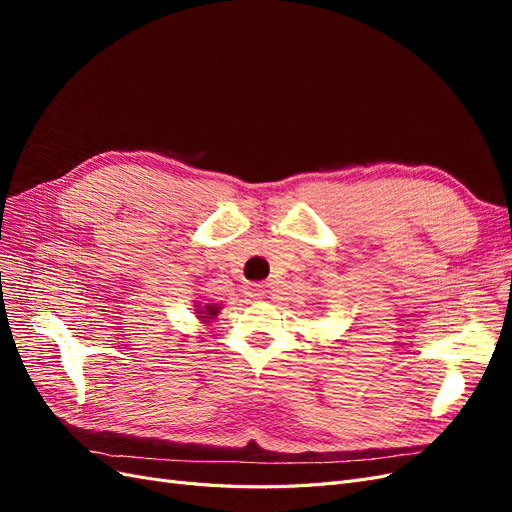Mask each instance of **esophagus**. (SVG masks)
Masks as SVG:
<instances>
[{
	"mask_svg": "<svg viewBox=\"0 0 512 512\" xmlns=\"http://www.w3.org/2000/svg\"><path fill=\"white\" fill-rule=\"evenodd\" d=\"M267 292H269V290H267V286H265V284H250V286L245 288V294H247V297H256V299H262V297H265Z\"/></svg>",
	"mask_w": 512,
	"mask_h": 512,
	"instance_id": "1",
	"label": "esophagus"
}]
</instances>
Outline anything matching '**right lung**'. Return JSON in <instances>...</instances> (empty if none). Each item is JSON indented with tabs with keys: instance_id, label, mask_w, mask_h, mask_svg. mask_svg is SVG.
<instances>
[{
	"instance_id": "add662e5",
	"label": "right lung",
	"mask_w": 512,
	"mask_h": 512,
	"mask_svg": "<svg viewBox=\"0 0 512 512\" xmlns=\"http://www.w3.org/2000/svg\"><path fill=\"white\" fill-rule=\"evenodd\" d=\"M220 309H222V307L213 305V303H209V305H200V301L194 303V314H196V318H198L200 322H203V324L211 322L215 316H218Z\"/></svg>"
}]
</instances>
